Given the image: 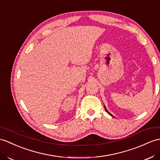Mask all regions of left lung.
<instances>
[{
    "label": "left lung",
    "mask_w": 160,
    "mask_h": 160,
    "mask_svg": "<svg viewBox=\"0 0 160 160\" xmlns=\"http://www.w3.org/2000/svg\"><path fill=\"white\" fill-rule=\"evenodd\" d=\"M104 108H105V110H106V111H107V112H108V114H109V115H111V116H112V117H114V116H112V115H111V113H110V112H108V110H107V108H106V107H105V106H104Z\"/></svg>",
    "instance_id": "1"
}]
</instances>
